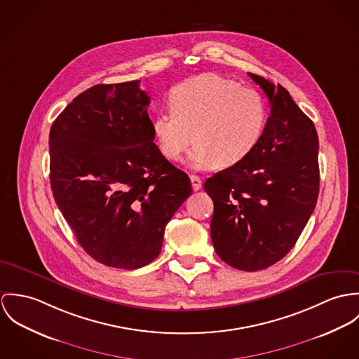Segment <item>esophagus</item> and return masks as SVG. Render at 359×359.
<instances>
[{"instance_id": "esophagus-1", "label": "esophagus", "mask_w": 359, "mask_h": 359, "mask_svg": "<svg viewBox=\"0 0 359 359\" xmlns=\"http://www.w3.org/2000/svg\"><path fill=\"white\" fill-rule=\"evenodd\" d=\"M190 179H191L193 190H194V191H198V190H201V187H202V180H201V177L197 176V175H191V176H190Z\"/></svg>"}]
</instances>
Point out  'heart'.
I'll list each match as a JSON object with an SVG mask.
<instances>
[{
    "label": "heart",
    "instance_id": "obj_1",
    "mask_svg": "<svg viewBox=\"0 0 359 359\" xmlns=\"http://www.w3.org/2000/svg\"><path fill=\"white\" fill-rule=\"evenodd\" d=\"M172 111H160L153 133L161 154L179 161L196 149L191 166L226 168L246 158L260 143L269 120L264 97L217 74H201L172 88Z\"/></svg>",
    "mask_w": 359,
    "mask_h": 359
}]
</instances>
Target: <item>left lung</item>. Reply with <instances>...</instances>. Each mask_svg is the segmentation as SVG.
Listing matches in <instances>:
<instances>
[{
	"instance_id": "obj_1",
	"label": "left lung",
	"mask_w": 359,
	"mask_h": 359,
	"mask_svg": "<svg viewBox=\"0 0 359 359\" xmlns=\"http://www.w3.org/2000/svg\"><path fill=\"white\" fill-rule=\"evenodd\" d=\"M248 74L270 102L264 135L203 189L215 206L210 237L217 256L234 269L259 271L287 255L316 209L319 143L314 122L283 86Z\"/></svg>"
}]
</instances>
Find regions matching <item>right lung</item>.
<instances>
[{
  "mask_svg": "<svg viewBox=\"0 0 359 359\" xmlns=\"http://www.w3.org/2000/svg\"><path fill=\"white\" fill-rule=\"evenodd\" d=\"M140 81L80 93L49 132L53 198L82 249L122 270L151 263L190 177L161 154Z\"/></svg>",
  "mask_w": 359,
  "mask_h": 359,
  "instance_id": "1",
  "label": "right lung"
}]
</instances>
